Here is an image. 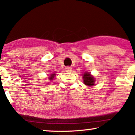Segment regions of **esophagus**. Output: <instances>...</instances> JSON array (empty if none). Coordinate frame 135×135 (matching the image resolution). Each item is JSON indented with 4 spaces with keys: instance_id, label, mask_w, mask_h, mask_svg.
I'll return each mask as SVG.
<instances>
[{
    "instance_id": "esophagus-1",
    "label": "esophagus",
    "mask_w": 135,
    "mask_h": 135,
    "mask_svg": "<svg viewBox=\"0 0 135 135\" xmlns=\"http://www.w3.org/2000/svg\"><path fill=\"white\" fill-rule=\"evenodd\" d=\"M65 70L68 73H71L72 72V68L71 67H66L65 68Z\"/></svg>"
}]
</instances>
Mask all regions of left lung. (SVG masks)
<instances>
[{"mask_svg": "<svg viewBox=\"0 0 135 135\" xmlns=\"http://www.w3.org/2000/svg\"><path fill=\"white\" fill-rule=\"evenodd\" d=\"M83 80L85 85L87 86H91L95 85V78L89 73H85L83 74Z\"/></svg>", "mask_w": 135, "mask_h": 135, "instance_id": "8db88e82", "label": "left lung"}]
</instances>
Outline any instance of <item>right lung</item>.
I'll return each mask as SVG.
<instances>
[{"mask_svg":"<svg viewBox=\"0 0 135 135\" xmlns=\"http://www.w3.org/2000/svg\"><path fill=\"white\" fill-rule=\"evenodd\" d=\"M55 75H56V74H51L50 75V76L49 77V80H52L53 79H54V77Z\"/></svg>","mask_w":135,"mask_h":135,"instance_id":"obj_1","label":"right lung"}]
</instances>
